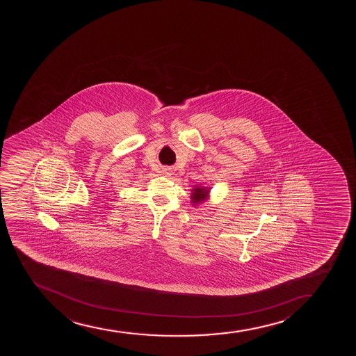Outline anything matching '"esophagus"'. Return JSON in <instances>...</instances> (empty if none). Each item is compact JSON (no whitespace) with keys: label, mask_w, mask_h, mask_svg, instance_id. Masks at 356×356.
<instances>
[{"label":"esophagus","mask_w":356,"mask_h":356,"mask_svg":"<svg viewBox=\"0 0 356 356\" xmlns=\"http://www.w3.org/2000/svg\"><path fill=\"white\" fill-rule=\"evenodd\" d=\"M165 173H168V170H166V172H165Z\"/></svg>","instance_id":"esophagus-1"}]
</instances>
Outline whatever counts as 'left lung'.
<instances>
[{"label":"left lung","instance_id":"left-lung-1","mask_svg":"<svg viewBox=\"0 0 356 356\" xmlns=\"http://www.w3.org/2000/svg\"><path fill=\"white\" fill-rule=\"evenodd\" d=\"M208 193V190L204 188H193V197H191L193 204H197V203H200L202 200H204Z\"/></svg>","mask_w":356,"mask_h":356}]
</instances>
